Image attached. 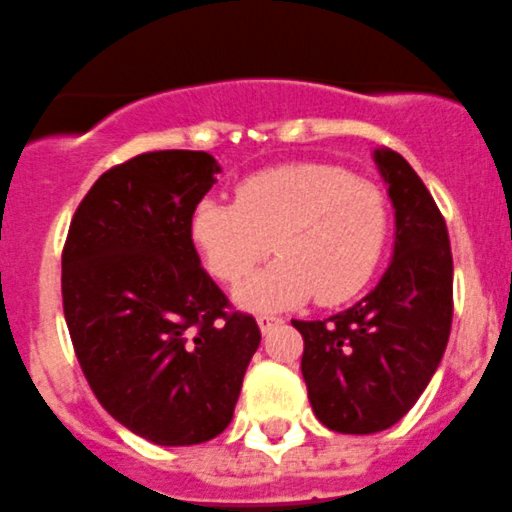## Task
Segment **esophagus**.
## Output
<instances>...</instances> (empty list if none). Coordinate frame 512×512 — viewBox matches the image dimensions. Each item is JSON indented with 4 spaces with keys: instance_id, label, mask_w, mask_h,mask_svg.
I'll return each instance as SVG.
<instances>
[{
    "instance_id": "obj_1",
    "label": "esophagus",
    "mask_w": 512,
    "mask_h": 512,
    "mask_svg": "<svg viewBox=\"0 0 512 512\" xmlns=\"http://www.w3.org/2000/svg\"><path fill=\"white\" fill-rule=\"evenodd\" d=\"M280 323L283 321H280L278 315H257V326H260L262 333H270L272 328L280 326Z\"/></svg>"
}]
</instances>
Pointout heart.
I'll return each mask as SVG.
<instances>
[{
  "label": "heart",
  "mask_w": 512,
  "mask_h": 512,
  "mask_svg": "<svg viewBox=\"0 0 512 512\" xmlns=\"http://www.w3.org/2000/svg\"><path fill=\"white\" fill-rule=\"evenodd\" d=\"M191 240L214 278L234 285L267 257L234 298L247 310H283L315 293L323 305L353 298L374 275L389 234L384 191L328 164H288L252 174L237 202L202 199ZM273 245H269V240Z\"/></svg>",
  "instance_id": "heart-1"
}]
</instances>
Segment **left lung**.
Returning <instances> with one entry per match:
<instances>
[{
	"label": "left lung",
	"instance_id": "8db88e82",
	"mask_svg": "<svg viewBox=\"0 0 512 512\" xmlns=\"http://www.w3.org/2000/svg\"><path fill=\"white\" fill-rule=\"evenodd\" d=\"M376 169L394 207V255L366 298L326 321H293L315 417L341 434L384 432L417 404L452 328L447 224L417 171L391 148Z\"/></svg>",
	"mask_w": 512,
	"mask_h": 512
}]
</instances>
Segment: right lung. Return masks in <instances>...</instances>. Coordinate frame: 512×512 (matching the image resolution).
<instances>
[{
  "label": "right lung",
  "instance_id": "add662e5",
  "mask_svg": "<svg viewBox=\"0 0 512 512\" xmlns=\"http://www.w3.org/2000/svg\"><path fill=\"white\" fill-rule=\"evenodd\" d=\"M204 151H151L105 171L62 250V308L90 389L116 422L161 447L232 422L260 346L199 262L191 212L219 174Z\"/></svg>",
  "mask_w": 512,
  "mask_h": 512
}]
</instances>
